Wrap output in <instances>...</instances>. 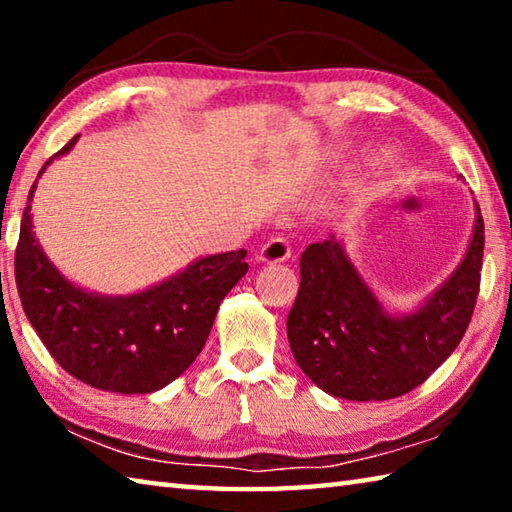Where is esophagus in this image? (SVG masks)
<instances>
[{"label": "esophagus", "mask_w": 512, "mask_h": 512, "mask_svg": "<svg viewBox=\"0 0 512 512\" xmlns=\"http://www.w3.org/2000/svg\"><path fill=\"white\" fill-rule=\"evenodd\" d=\"M291 253L293 248L289 244V239L275 237L268 241V244H264L262 250H259V259H262L264 264H277V262H284V259H289Z\"/></svg>", "instance_id": "obj_1"}]
</instances>
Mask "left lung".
Returning a JSON list of instances; mask_svg holds the SVG:
<instances>
[{
    "instance_id": "1",
    "label": "left lung",
    "mask_w": 512,
    "mask_h": 512,
    "mask_svg": "<svg viewBox=\"0 0 512 512\" xmlns=\"http://www.w3.org/2000/svg\"><path fill=\"white\" fill-rule=\"evenodd\" d=\"M483 216L443 287L413 314L393 316L363 282L334 235L300 257V289L287 318L293 359L314 384L354 402L393 400L420 386L461 343L479 296Z\"/></svg>"
}]
</instances>
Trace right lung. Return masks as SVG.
<instances>
[{"instance_id": "1", "label": "right lung", "mask_w": 512, "mask_h": 512, "mask_svg": "<svg viewBox=\"0 0 512 512\" xmlns=\"http://www.w3.org/2000/svg\"><path fill=\"white\" fill-rule=\"evenodd\" d=\"M79 135L51 155L72 151ZM24 207L15 282L24 314L51 357L83 384L112 393L160 391L192 366L228 291L248 273L246 250L196 259L185 271L133 296H99L76 287L42 253Z\"/></svg>"}]
</instances>
